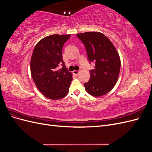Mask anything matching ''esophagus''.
Wrapping results in <instances>:
<instances>
[{"mask_svg": "<svg viewBox=\"0 0 152 152\" xmlns=\"http://www.w3.org/2000/svg\"><path fill=\"white\" fill-rule=\"evenodd\" d=\"M73 74H74V75H78V74H79V73H80V72L79 70H74V71H73Z\"/></svg>", "mask_w": 152, "mask_h": 152, "instance_id": "esophagus-1", "label": "esophagus"}]
</instances>
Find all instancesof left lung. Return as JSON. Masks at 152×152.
<instances>
[{
	"label": "left lung",
	"mask_w": 152,
	"mask_h": 152,
	"mask_svg": "<svg viewBox=\"0 0 152 152\" xmlns=\"http://www.w3.org/2000/svg\"><path fill=\"white\" fill-rule=\"evenodd\" d=\"M85 45L89 61L95 62L90 70V79L85 89L94 97L103 96L115 86L121 70V59L116 48L108 38L99 31L77 34Z\"/></svg>",
	"instance_id": "8db88e82"
}]
</instances>
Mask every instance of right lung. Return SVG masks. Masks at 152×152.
<instances>
[{
  "label": "right lung",
  "instance_id": "1",
  "mask_svg": "<svg viewBox=\"0 0 152 152\" xmlns=\"http://www.w3.org/2000/svg\"><path fill=\"white\" fill-rule=\"evenodd\" d=\"M71 35L54 34L45 37L36 44L30 61V72L36 87L50 99L63 98L73 79L63 61V44ZM62 63L63 67L57 70Z\"/></svg>",
  "mask_w": 152,
  "mask_h": 152
}]
</instances>
